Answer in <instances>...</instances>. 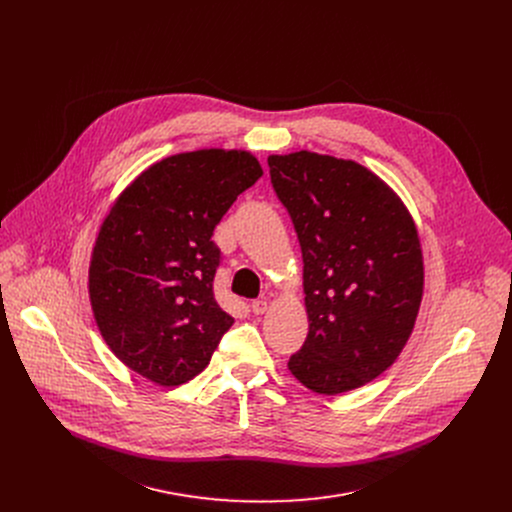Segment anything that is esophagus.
Segmentation results:
<instances>
[{
  "label": "esophagus",
  "instance_id": "esophagus-1",
  "mask_svg": "<svg viewBox=\"0 0 512 512\" xmlns=\"http://www.w3.org/2000/svg\"><path fill=\"white\" fill-rule=\"evenodd\" d=\"M251 310H253V314H255V316L265 314V312H267V300H265V298H261V300H253V302H251Z\"/></svg>",
  "mask_w": 512,
  "mask_h": 512
}]
</instances>
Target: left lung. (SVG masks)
Here are the masks:
<instances>
[{"label": "left lung", "mask_w": 512, "mask_h": 512, "mask_svg": "<svg viewBox=\"0 0 512 512\" xmlns=\"http://www.w3.org/2000/svg\"><path fill=\"white\" fill-rule=\"evenodd\" d=\"M271 184L298 233L308 338L287 367L320 395L385 373L407 344L423 296L417 229L371 170L332 156H269Z\"/></svg>", "instance_id": "8db88e82"}]
</instances>
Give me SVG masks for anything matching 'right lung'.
Returning a JSON list of instances; mask_svg holds the SVG:
<instances>
[{"label": "right lung", "instance_id": "obj_1", "mask_svg": "<svg viewBox=\"0 0 512 512\" xmlns=\"http://www.w3.org/2000/svg\"><path fill=\"white\" fill-rule=\"evenodd\" d=\"M263 170L241 150L170 156L141 172L101 225L89 294L103 340L141 377L176 387L206 369L233 326L216 304L214 227Z\"/></svg>", "mask_w": 512, "mask_h": 512}]
</instances>
